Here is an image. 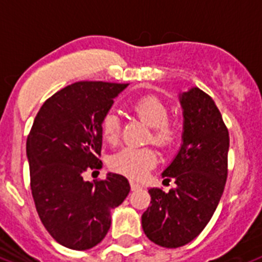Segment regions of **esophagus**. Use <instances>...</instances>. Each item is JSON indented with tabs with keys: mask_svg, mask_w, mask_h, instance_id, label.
Listing matches in <instances>:
<instances>
[{
	"mask_svg": "<svg viewBox=\"0 0 262 262\" xmlns=\"http://www.w3.org/2000/svg\"><path fill=\"white\" fill-rule=\"evenodd\" d=\"M129 185H131V190H133V191H135V190H139L140 189L139 183L135 182V181H133V179L129 181Z\"/></svg>",
	"mask_w": 262,
	"mask_h": 262,
	"instance_id": "obj_1",
	"label": "esophagus"
}]
</instances>
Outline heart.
<instances>
[{"label": "heart", "instance_id": "1", "mask_svg": "<svg viewBox=\"0 0 262 262\" xmlns=\"http://www.w3.org/2000/svg\"><path fill=\"white\" fill-rule=\"evenodd\" d=\"M131 110L147 126L151 127L148 142L162 148H170L179 140V127L168 116V107L155 95H144L134 100ZM101 135L110 144H116L122 135V120L115 111H107L100 122ZM158 162V155L150 147H126L111 159V167L129 178H143Z\"/></svg>", "mask_w": 262, "mask_h": 262}]
</instances>
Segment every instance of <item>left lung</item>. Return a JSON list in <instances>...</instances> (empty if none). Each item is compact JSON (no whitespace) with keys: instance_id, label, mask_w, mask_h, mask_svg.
I'll use <instances>...</instances> for the list:
<instances>
[{"instance_id":"obj_1","label":"left lung","mask_w":262,"mask_h":262,"mask_svg":"<svg viewBox=\"0 0 262 262\" xmlns=\"http://www.w3.org/2000/svg\"><path fill=\"white\" fill-rule=\"evenodd\" d=\"M183 143L163 171L175 187L148 190L150 206L142 215L144 234L163 248H179L205 229L228 178L229 131L214 100L200 88L181 95Z\"/></svg>"}]
</instances>
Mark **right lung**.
I'll use <instances>...</instances> for the list:
<instances>
[{
	"instance_id": "1",
	"label": "right lung",
	"mask_w": 262,
	"mask_h": 262,
	"mask_svg": "<svg viewBox=\"0 0 262 262\" xmlns=\"http://www.w3.org/2000/svg\"><path fill=\"white\" fill-rule=\"evenodd\" d=\"M127 85L71 84L45 100L28 135L36 210L49 234L69 249L87 250L100 243L111 226V210L129 193L123 175L83 179L88 170L101 168V118Z\"/></svg>"
}]
</instances>
